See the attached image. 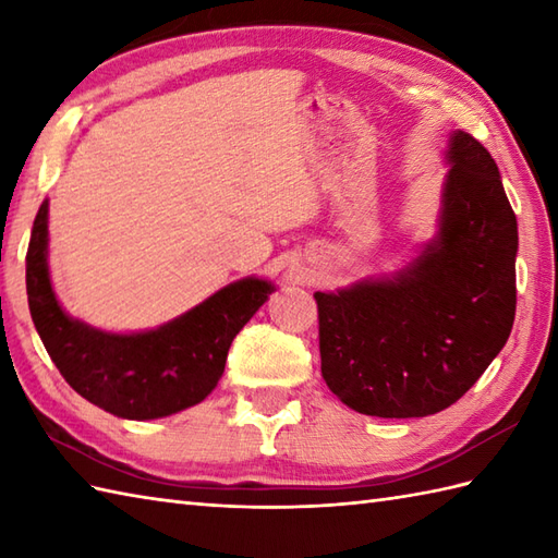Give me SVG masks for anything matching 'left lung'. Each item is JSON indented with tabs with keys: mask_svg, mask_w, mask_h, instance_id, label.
I'll return each instance as SVG.
<instances>
[{
	"mask_svg": "<svg viewBox=\"0 0 558 558\" xmlns=\"http://www.w3.org/2000/svg\"><path fill=\"white\" fill-rule=\"evenodd\" d=\"M436 232L408 266L314 292L326 386L372 417H426L475 386L511 336L518 220L489 150L448 136Z\"/></svg>",
	"mask_w": 558,
	"mask_h": 558,
	"instance_id": "8db88e82",
	"label": "left lung"
}]
</instances>
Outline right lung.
<instances>
[{
	"mask_svg": "<svg viewBox=\"0 0 558 558\" xmlns=\"http://www.w3.org/2000/svg\"><path fill=\"white\" fill-rule=\"evenodd\" d=\"M47 216L45 198L31 232L26 290L35 330L66 384L122 420H160L198 405L218 386L234 336L276 286L248 276L158 328L112 333L69 316L59 304L47 264Z\"/></svg>",
	"mask_w": 558,
	"mask_h": 558,
	"instance_id": "obj_1",
	"label": "right lung"
}]
</instances>
